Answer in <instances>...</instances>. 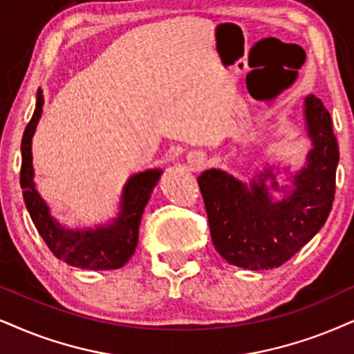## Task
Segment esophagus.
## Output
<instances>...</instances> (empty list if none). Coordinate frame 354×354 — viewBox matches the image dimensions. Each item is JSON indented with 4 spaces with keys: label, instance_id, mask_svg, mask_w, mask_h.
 <instances>
[{
    "label": "esophagus",
    "instance_id": "34e87169",
    "mask_svg": "<svg viewBox=\"0 0 354 354\" xmlns=\"http://www.w3.org/2000/svg\"><path fill=\"white\" fill-rule=\"evenodd\" d=\"M189 163L192 169H203L205 167V155L203 151H196L189 156Z\"/></svg>",
    "mask_w": 354,
    "mask_h": 354
}]
</instances>
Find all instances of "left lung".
<instances>
[{"label":"left lung","instance_id":"left-lung-1","mask_svg":"<svg viewBox=\"0 0 354 354\" xmlns=\"http://www.w3.org/2000/svg\"><path fill=\"white\" fill-rule=\"evenodd\" d=\"M306 120L312 138L308 163L279 203L268 194L266 178L277 191L270 169L250 187L221 169L198 178L212 243L230 265L254 271L284 265L324 227L335 199L338 142L330 113L314 95L306 100Z\"/></svg>","mask_w":354,"mask_h":354}]
</instances>
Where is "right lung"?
<instances>
[{
    "label": "right lung",
    "mask_w": 354,
    "mask_h": 354,
    "mask_svg": "<svg viewBox=\"0 0 354 354\" xmlns=\"http://www.w3.org/2000/svg\"><path fill=\"white\" fill-rule=\"evenodd\" d=\"M44 95L37 89V101L29 124L26 125L21 142V187L26 207L35 229L50 252L58 259L83 270H118L136 253L138 225L149 203L151 191L160 180V169L138 173L127 181L122 194V205L118 221L96 230H66L58 225L48 214L47 204L34 187L32 169V136L42 114Z\"/></svg>",
    "instance_id": "1"
}]
</instances>
